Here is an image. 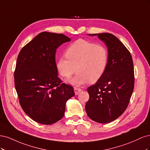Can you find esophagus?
<instances>
[{"instance_id": "1", "label": "esophagus", "mask_w": 150, "mask_h": 150, "mask_svg": "<svg viewBox=\"0 0 150 150\" xmlns=\"http://www.w3.org/2000/svg\"><path fill=\"white\" fill-rule=\"evenodd\" d=\"M74 93H75L76 95L78 94L81 91V88H77V87H74Z\"/></svg>"}]
</instances>
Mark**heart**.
<instances>
[{
    "label": "heart",
    "instance_id": "1",
    "mask_svg": "<svg viewBox=\"0 0 150 150\" xmlns=\"http://www.w3.org/2000/svg\"><path fill=\"white\" fill-rule=\"evenodd\" d=\"M66 56L59 59L57 69L62 76L67 78L78 71L73 78L67 81L76 86L99 80L105 72L108 62L105 47L84 39L77 40L69 46Z\"/></svg>",
    "mask_w": 150,
    "mask_h": 150
}]
</instances>
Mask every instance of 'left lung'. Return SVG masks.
Here are the masks:
<instances>
[{"instance_id":"obj_1","label":"left lung","mask_w":150,"mask_h":150,"mask_svg":"<svg viewBox=\"0 0 150 150\" xmlns=\"http://www.w3.org/2000/svg\"><path fill=\"white\" fill-rule=\"evenodd\" d=\"M98 35L106 44L108 62L101 78L88 88L89 99L85 109L92 120L108 123L116 120L128 107L134 84L133 59L129 51L115 35Z\"/></svg>"}]
</instances>
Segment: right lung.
Here are the masks:
<instances>
[{
    "label": "right lung",
    "instance_id": "1",
    "mask_svg": "<svg viewBox=\"0 0 150 150\" xmlns=\"http://www.w3.org/2000/svg\"><path fill=\"white\" fill-rule=\"evenodd\" d=\"M70 40L62 34L42 32L17 57L14 82L20 104L39 123L52 125L60 120L67 101L75 94L72 86L61 83L55 61L57 49Z\"/></svg>",
    "mask_w": 150,
    "mask_h": 150
}]
</instances>
